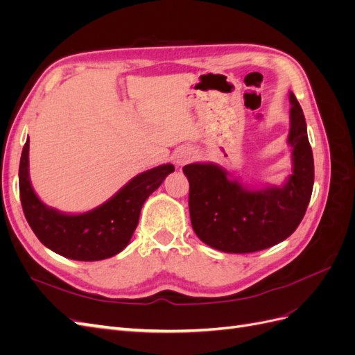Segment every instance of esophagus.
I'll list each match as a JSON object with an SVG mask.
<instances>
[{
  "instance_id": "34e87169",
  "label": "esophagus",
  "mask_w": 355,
  "mask_h": 355,
  "mask_svg": "<svg viewBox=\"0 0 355 355\" xmlns=\"http://www.w3.org/2000/svg\"><path fill=\"white\" fill-rule=\"evenodd\" d=\"M196 157H197L196 153L192 151L191 148H180V149H178V151L175 153L173 161H175L176 166L182 167V166H185L187 163H189V161L194 159Z\"/></svg>"
}]
</instances>
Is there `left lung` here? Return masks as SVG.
<instances>
[{
    "label": "left lung",
    "instance_id": "left-lung-1",
    "mask_svg": "<svg viewBox=\"0 0 355 355\" xmlns=\"http://www.w3.org/2000/svg\"><path fill=\"white\" fill-rule=\"evenodd\" d=\"M292 175L282 187L249 188L213 163L184 167L197 237L225 253H253L282 243L304 219L314 187V158L302 108L290 92Z\"/></svg>",
    "mask_w": 355,
    "mask_h": 355
}]
</instances>
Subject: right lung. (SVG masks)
<instances>
[{
    "label": "right lung",
    "mask_w": 355,
    "mask_h": 355,
    "mask_svg": "<svg viewBox=\"0 0 355 355\" xmlns=\"http://www.w3.org/2000/svg\"><path fill=\"white\" fill-rule=\"evenodd\" d=\"M28 155L29 139L19 166V192L25 218L42 244L73 261H102L123 252L137 227L144 202L175 171L173 164L146 170L99 207L68 214L46 206L37 197L29 179Z\"/></svg>",
    "instance_id": "1"
}]
</instances>
